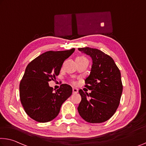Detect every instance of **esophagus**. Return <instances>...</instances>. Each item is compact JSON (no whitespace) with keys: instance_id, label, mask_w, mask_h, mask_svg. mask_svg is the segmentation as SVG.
Listing matches in <instances>:
<instances>
[{"instance_id":"esophagus-1","label":"esophagus","mask_w":146,"mask_h":146,"mask_svg":"<svg viewBox=\"0 0 146 146\" xmlns=\"http://www.w3.org/2000/svg\"><path fill=\"white\" fill-rule=\"evenodd\" d=\"M78 90L77 88H73V92L74 94H77V93H78Z\"/></svg>"}]
</instances>
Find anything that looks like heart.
<instances>
[{
	"instance_id": "heart-1",
	"label": "heart",
	"mask_w": 146,
	"mask_h": 146,
	"mask_svg": "<svg viewBox=\"0 0 146 146\" xmlns=\"http://www.w3.org/2000/svg\"><path fill=\"white\" fill-rule=\"evenodd\" d=\"M78 58H85L84 56H79V57H78Z\"/></svg>"
}]
</instances>
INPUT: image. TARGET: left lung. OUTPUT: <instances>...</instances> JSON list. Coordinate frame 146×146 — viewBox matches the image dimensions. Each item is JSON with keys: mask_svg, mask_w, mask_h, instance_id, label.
I'll return each mask as SVG.
<instances>
[{"mask_svg": "<svg viewBox=\"0 0 146 146\" xmlns=\"http://www.w3.org/2000/svg\"><path fill=\"white\" fill-rule=\"evenodd\" d=\"M78 50L91 56L93 63L85 80V87L92 92L88 94L79 90L78 113L89 123H103L114 114L119 105L123 91L121 73L114 60L101 50L90 47Z\"/></svg>", "mask_w": 146, "mask_h": 146, "instance_id": "8db88e82", "label": "left lung"}]
</instances>
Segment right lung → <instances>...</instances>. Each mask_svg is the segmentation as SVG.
Wrapping results in <instances>:
<instances>
[{
	"instance_id": "add662e5",
	"label": "right lung",
	"mask_w": 146,
	"mask_h": 146,
	"mask_svg": "<svg viewBox=\"0 0 146 146\" xmlns=\"http://www.w3.org/2000/svg\"><path fill=\"white\" fill-rule=\"evenodd\" d=\"M74 51V48L62 51L50 50L28 64L20 82L19 96L25 111L32 119L40 123L51 121L72 94L71 86L62 84L54 92L48 82L59 75L65 60Z\"/></svg>"
}]
</instances>
